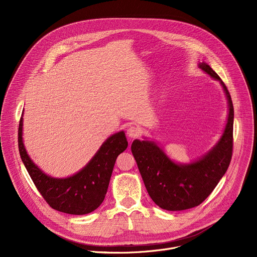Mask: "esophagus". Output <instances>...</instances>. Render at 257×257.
Instances as JSON below:
<instances>
[{"label":"esophagus","instance_id":"1","mask_svg":"<svg viewBox=\"0 0 257 257\" xmlns=\"http://www.w3.org/2000/svg\"><path fill=\"white\" fill-rule=\"evenodd\" d=\"M127 135L131 138H138L141 135V129L137 126H130L127 130Z\"/></svg>","mask_w":257,"mask_h":257}]
</instances>
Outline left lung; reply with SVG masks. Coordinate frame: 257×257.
I'll list each match as a JSON object with an SVG mask.
<instances>
[{
    "instance_id": "obj_1",
    "label": "left lung",
    "mask_w": 257,
    "mask_h": 257,
    "mask_svg": "<svg viewBox=\"0 0 257 257\" xmlns=\"http://www.w3.org/2000/svg\"><path fill=\"white\" fill-rule=\"evenodd\" d=\"M207 74L222 83L229 100V117L225 132L214 148L191 165H176L157 144L134 140L131 152L150 196L163 209L184 210L201 204L227 172L233 155L234 106L230 92L216 73L200 63Z\"/></svg>"
}]
</instances>
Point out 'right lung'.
<instances>
[{
  "instance_id": "1",
  "label": "right lung",
  "mask_w": 257,
  "mask_h": 257,
  "mask_svg": "<svg viewBox=\"0 0 257 257\" xmlns=\"http://www.w3.org/2000/svg\"><path fill=\"white\" fill-rule=\"evenodd\" d=\"M127 146L125 133H116L104 141L79 173L67 179H54L44 174L29 159L22 142V118L19 122V154L36 189L52 208L69 214H86L101 204L116 160Z\"/></svg>"
}]
</instances>
